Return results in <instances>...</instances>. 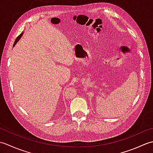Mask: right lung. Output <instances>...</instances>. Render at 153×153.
<instances>
[{
  "label": "right lung",
  "instance_id": "1",
  "mask_svg": "<svg viewBox=\"0 0 153 153\" xmlns=\"http://www.w3.org/2000/svg\"><path fill=\"white\" fill-rule=\"evenodd\" d=\"M23 33H22L20 35H19V36L17 37V38H16V40H15V41H14V45H13V47H14L15 46V45H16V43H18V41L19 40V39H20V38L22 37V35H23Z\"/></svg>",
  "mask_w": 153,
  "mask_h": 153
}]
</instances>
